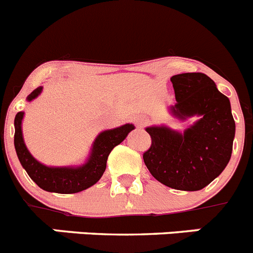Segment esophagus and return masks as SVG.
I'll list each match as a JSON object with an SVG mask.
<instances>
[{"label": "esophagus", "mask_w": 253, "mask_h": 253, "mask_svg": "<svg viewBox=\"0 0 253 253\" xmlns=\"http://www.w3.org/2000/svg\"><path fill=\"white\" fill-rule=\"evenodd\" d=\"M146 124H147V120H145V119L136 120V125H137V127H145Z\"/></svg>", "instance_id": "1"}]
</instances>
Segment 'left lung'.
I'll list each match as a JSON object with an SVG mask.
<instances>
[{
  "label": "left lung",
  "mask_w": 253,
  "mask_h": 253,
  "mask_svg": "<svg viewBox=\"0 0 253 253\" xmlns=\"http://www.w3.org/2000/svg\"><path fill=\"white\" fill-rule=\"evenodd\" d=\"M171 82L176 96L172 115L201 119L183 133L164 126L147 127L151 146L143 152V161L156 180L169 187L202 190L231 159L236 126L230 100L205 73H181Z\"/></svg>",
  "instance_id": "obj_1"
}]
</instances>
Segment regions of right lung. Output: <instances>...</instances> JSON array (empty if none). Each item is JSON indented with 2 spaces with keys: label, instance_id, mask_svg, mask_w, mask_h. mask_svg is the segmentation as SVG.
Listing matches in <instances>:
<instances>
[{
  "label": "right lung",
  "instance_id": "add662e5",
  "mask_svg": "<svg viewBox=\"0 0 253 253\" xmlns=\"http://www.w3.org/2000/svg\"><path fill=\"white\" fill-rule=\"evenodd\" d=\"M42 91L37 87L28 94L27 100L32 101ZM23 112H18L15 117V148L18 160L31 180L39 187L48 192L76 193L91 187L102 177L106 169L108 155L117 145L126 138L127 134L134 128L133 125H124L117 128L101 132L94 140L88 161L81 167H47L32 157L26 148L22 137L21 122Z\"/></svg>",
  "mask_w": 253,
  "mask_h": 253
}]
</instances>
